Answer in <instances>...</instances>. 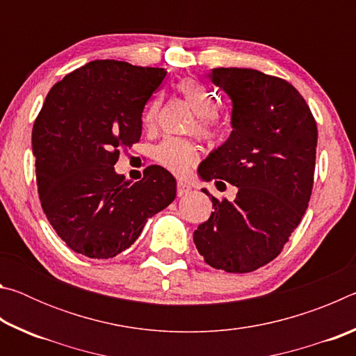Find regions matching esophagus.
<instances>
[{
  "label": "esophagus",
  "mask_w": 356,
  "mask_h": 356,
  "mask_svg": "<svg viewBox=\"0 0 356 356\" xmlns=\"http://www.w3.org/2000/svg\"><path fill=\"white\" fill-rule=\"evenodd\" d=\"M191 191V186L185 182H177V196H185Z\"/></svg>",
  "instance_id": "obj_1"
}]
</instances>
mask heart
I'll use <instances>...</instances> for the list:
<instances>
[{"label": "heart", "instance_id": "1", "mask_svg": "<svg viewBox=\"0 0 356 356\" xmlns=\"http://www.w3.org/2000/svg\"><path fill=\"white\" fill-rule=\"evenodd\" d=\"M177 91L184 100L196 113L195 130L206 140H213L220 135L221 120L216 114L218 97L201 81L195 78H185L177 83ZM160 116V102L154 100L143 114V125L147 130L155 129ZM155 160L159 165L177 176H185L200 160V147L185 138H166L155 149Z\"/></svg>", "mask_w": 356, "mask_h": 356}]
</instances>
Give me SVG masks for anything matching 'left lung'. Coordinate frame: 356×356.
<instances>
[{"label": "left lung", "instance_id": "left-lung-1", "mask_svg": "<svg viewBox=\"0 0 356 356\" xmlns=\"http://www.w3.org/2000/svg\"><path fill=\"white\" fill-rule=\"evenodd\" d=\"M209 76L232 100V131L202 161L200 176L222 179L238 191L232 202L212 196L215 210L193 238L210 267L248 273L280 254L308 209L317 124L282 78L237 67L213 69Z\"/></svg>", "mask_w": 356, "mask_h": 356}]
</instances>
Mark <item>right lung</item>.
Returning a JSON list of instances; mask_svg holds the SVG:
<instances>
[{"instance_id":"add662e5","label":"right lung","mask_w":356,"mask_h":356,"mask_svg":"<svg viewBox=\"0 0 356 356\" xmlns=\"http://www.w3.org/2000/svg\"><path fill=\"white\" fill-rule=\"evenodd\" d=\"M165 69L100 59L50 89L33 127L39 200L70 250L110 259L134 245L147 218L176 197V179L150 165L130 184L114 171L140 141L143 110Z\"/></svg>"}]
</instances>
